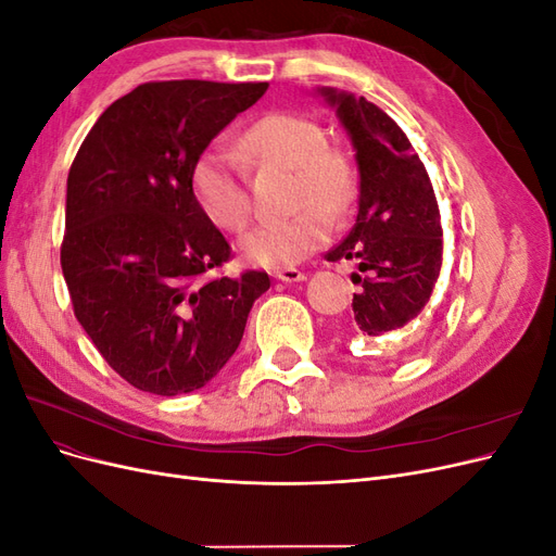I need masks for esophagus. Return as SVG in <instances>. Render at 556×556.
Instances as JSON below:
<instances>
[{"mask_svg":"<svg viewBox=\"0 0 556 556\" xmlns=\"http://www.w3.org/2000/svg\"><path fill=\"white\" fill-rule=\"evenodd\" d=\"M276 278L282 282H301L308 276L304 271H299V268H280V271H276Z\"/></svg>","mask_w":556,"mask_h":556,"instance_id":"34e87169","label":"esophagus"}]
</instances>
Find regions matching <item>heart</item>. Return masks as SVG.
<instances>
[{
    "mask_svg": "<svg viewBox=\"0 0 556 556\" xmlns=\"http://www.w3.org/2000/svg\"><path fill=\"white\" fill-rule=\"evenodd\" d=\"M243 155L260 164L280 166L296 176V215L268 220L250 229L239 243L245 262L264 268H292L323 245L329 220L350 211L357 194V176L350 160L327 148V131L311 117L268 113L241 137ZM190 185L208 220L227 231H241L252 211L243 162L237 150L211 143L197 155Z\"/></svg>",
    "mask_w": 556,
    "mask_h": 556,
    "instance_id": "b5f03b06",
    "label": "heart"
}]
</instances>
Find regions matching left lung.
Segmentation results:
<instances>
[{
    "instance_id": "left-lung-1",
    "label": "left lung",
    "mask_w": 556,
    "mask_h": 556,
    "mask_svg": "<svg viewBox=\"0 0 556 556\" xmlns=\"http://www.w3.org/2000/svg\"><path fill=\"white\" fill-rule=\"evenodd\" d=\"M355 148L359 211L348 237L327 252L329 262L352 260L362 274L352 282L348 329L382 336L406 327L422 313L443 264V227L429 174L406 134L380 111L336 88H317Z\"/></svg>"
}]
</instances>
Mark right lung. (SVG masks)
<instances>
[{
  "label": "right lung",
  "mask_w": 556,
  "mask_h": 556,
  "mask_svg": "<svg viewBox=\"0 0 556 556\" xmlns=\"http://www.w3.org/2000/svg\"><path fill=\"white\" fill-rule=\"evenodd\" d=\"M268 83L160 80L113 102L66 178L62 274L76 319L117 376L176 396L237 352L264 271L215 276L229 243L197 204V155Z\"/></svg>",
  "instance_id": "right-lung-1"
}]
</instances>
